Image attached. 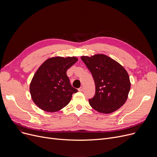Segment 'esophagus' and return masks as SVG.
Wrapping results in <instances>:
<instances>
[{
	"label": "esophagus",
	"instance_id": "34e87169",
	"mask_svg": "<svg viewBox=\"0 0 157 157\" xmlns=\"http://www.w3.org/2000/svg\"><path fill=\"white\" fill-rule=\"evenodd\" d=\"M83 87H80L79 89H78V91L79 92H83Z\"/></svg>",
	"mask_w": 157,
	"mask_h": 157
}]
</instances>
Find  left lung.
Returning <instances> with one entry per match:
<instances>
[{
    "label": "left lung",
    "instance_id": "left-lung-1",
    "mask_svg": "<svg viewBox=\"0 0 157 157\" xmlns=\"http://www.w3.org/2000/svg\"><path fill=\"white\" fill-rule=\"evenodd\" d=\"M91 72L95 94L89 104L97 111L109 114L124 104L130 89L129 76L121 65L103 54L81 57Z\"/></svg>",
    "mask_w": 157,
    "mask_h": 157
}]
</instances>
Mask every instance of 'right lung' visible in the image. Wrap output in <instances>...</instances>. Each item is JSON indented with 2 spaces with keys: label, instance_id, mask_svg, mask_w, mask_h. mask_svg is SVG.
Here are the masks:
<instances>
[{
  "label": "right lung",
  "instance_id": "obj_1",
  "mask_svg": "<svg viewBox=\"0 0 157 157\" xmlns=\"http://www.w3.org/2000/svg\"><path fill=\"white\" fill-rule=\"evenodd\" d=\"M78 60L75 56L52 57L38 68L30 82V93L40 109L56 112L70 102L78 90L71 86L66 72Z\"/></svg>",
  "mask_w": 157,
  "mask_h": 157
}]
</instances>
